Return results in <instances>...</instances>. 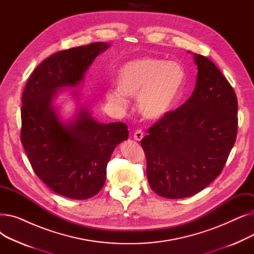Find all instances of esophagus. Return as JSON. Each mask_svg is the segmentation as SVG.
Here are the masks:
<instances>
[{
    "label": "esophagus",
    "instance_id": "1",
    "mask_svg": "<svg viewBox=\"0 0 254 254\" xmlns=\"http://www.w3.org/2000/svg\"><path fill=\"white\" fill-rule=\"evenodd\" d=\"M143 137H144V132H143L142 129H137V130L134 132V139H135V140L141 141Z\"/></svg>",
    "mask_w": 254,
    "mask_h": 254
}]
</instances>
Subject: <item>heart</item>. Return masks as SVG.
I'll use <instances>...</instances> for the list:
<instances>
[{
	"label": "heart",
	"instance_id": "obj_1",
	"mask_svg": "<svg viewBox=\"0 0 254 254\" xmlns=\"http://www.w3.org/2000/svg\"><path fill=\"white\" fill-rule=\"evenodd\" d=\"M185 72L175 62L143 57L129 61L116 71L117 91L107 92L110 102L125 107L123 97H137L138 108L147 119L157 120L168 114L180 98Z\"/></svg>",
	"mask_w": 254,
	"mask_h": 254
}]
</instances>
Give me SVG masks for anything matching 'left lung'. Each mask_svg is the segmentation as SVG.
Returning a JSON list of instances; mask_svg holds the SVG:
<instances>
[{
	"mask_svg": "<svg viewBox=\"0 0 254 254\" xmlns=\"http://www.w3.org/2000/svg\"><path fill=\"white\" fill-rule=\"evenodd\" d=\"M192 95L151 126L141 140L150 188L168 198L191 196L214 180L238 131L236 92L209 59L194 55Z\"/></svg>",
	"mask_w": 254,
	"mask_h": 254,
	"instance_id": "left-lung-1",
	"label": "left lung"
}]
</instances>
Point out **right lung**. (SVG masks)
<instances>
[{
	"label": "right lung",
	"instance_id": "right-lung-1",
	"mask_svg": "<svg viewBox=\"0 0 254 254\" xmlns=\"http://www.w3.org/2000/svg\"><path fill=\"white\" fill-rule=\"evenodd\" d=\"M108 47L95 42L55 53L34 70L22 92L20 140L31 166L50 190L70 198L85 199L103 189L107 164L128 130L124 123L96 122L86 109L64 125L51 103L58 89L81 81Z\"/></svg>",
	"mask_w": 254,
	"mask_h": 254
}]
</instances>
